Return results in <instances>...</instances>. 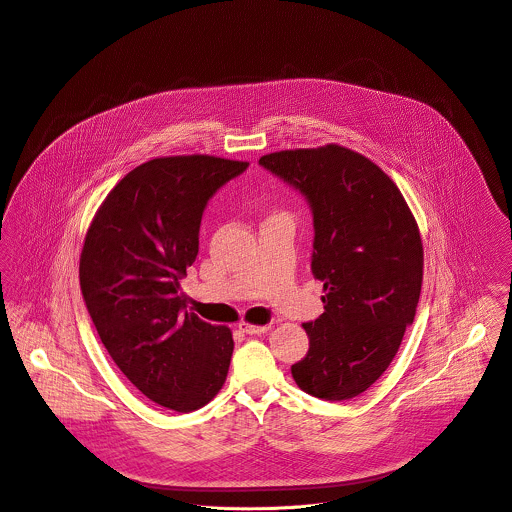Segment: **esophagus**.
I'll list each match as a JSON object with an SVG mask.
<instances>
[{"instance_id": "obj_1", "label": "esophagus", "mask_w": 512, "mask_h": 512, "mask_svg": "<svg viewBox=\"0 0 512 512\" xmlns=\"http://www.w3.org/2000/svg\"><path fill=\"white\" fill-rule=\"evenodd\" d=\"M238 329L246 335H262L266 331H270V325H252V323H246V321H240L238 323Z\"/></svg>"}]
</instances>
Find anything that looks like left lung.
<instances>
[{
  "instance_id": "left-lung-1",
  "label": "left lung",
  "mask_w": 512,
  "mask_h": 512,
  "mask_svg": "<svg viewBox=\"0 0 512 512\" xmlns=\"http://www.w3.org/2000/svg\"><path fill=\"white\" fill-rule=\"evenodd\" d=\"M260 165L299 189L313 213L311 272L325 311L303 323L309 351L293 380L315 398H355L384 374L414 321L424 276L418 222L396 183L353 149H284Z\"/></svg>"
}]
</instances>
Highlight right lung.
<instances>
[{
    "label": "right lung",
    "mask_w": 512,
    "mask_h": 512,
    "mask_svg": "<svg viewBox=\"0 0 512 512\" xmlns=\"http://www.w3.org/2000/svg\"><path fill=\"white\" fill-rule=\"evenodd\" d=\"M248 161L155 157L132 169L88 226L78 278L86 309L126 378L151 402L193 412L219 394L232 331L185 311L179 280L199 254L209 199Z\"/></svg>",
    "instance_id": "right-lung-1"
}]
</instances>
